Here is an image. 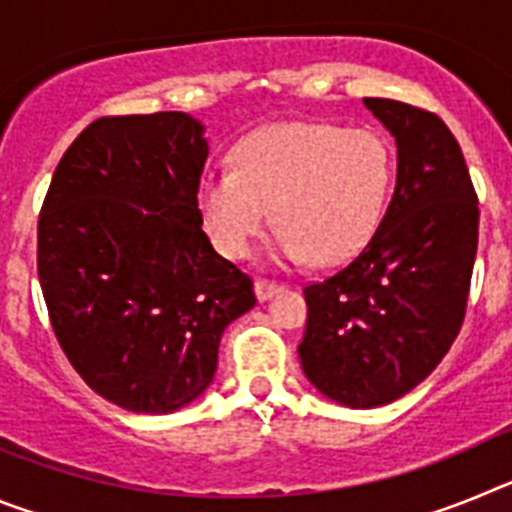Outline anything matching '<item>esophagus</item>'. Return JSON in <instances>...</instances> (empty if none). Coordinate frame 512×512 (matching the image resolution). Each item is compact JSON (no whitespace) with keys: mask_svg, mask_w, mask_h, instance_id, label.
Listing matches in <instances>:
<instances>
[{"mask_svg":"<svg viewBox=\"0 0 512 512\" xmlns=\"http://www.w3.org/2000/svg\"><path fill=\"white\" fill-rule=\"evenodd\" d=\"M253 289H256V297H259V300L264 302V300H271V297L277 295V292H282L284 284L271 282V279H256Z\"/></svg>","mask_w":512,"mask_h":512,"instance_id":"34e87169","label":"esophagus"}]
</instances>
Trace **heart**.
Segmentation results:
<instances>
[{"instance_id":"1","label":"heart","mask_w":512,"mask_h":512,"mask_svg":"<svg viewBox=\"0 0 512 512\" xmlns=\"http://www.w3.org/2000/svg\"><path fill=\"white\" fill-rule=\"evenodd\" d=\"M392 174V148L377 130L279 122L238 143L233 169L207 171L197 200L230 259L251 251L274 207L282 259L338 264L374 233Z\"/></svg>"}]
</instances>
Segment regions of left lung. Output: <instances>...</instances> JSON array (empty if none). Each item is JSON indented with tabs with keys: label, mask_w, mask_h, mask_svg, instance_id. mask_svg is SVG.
Here are the masks:
<instances>
[{
	"label": "left lung",
	"mask_w": 512,
	"mask_h": 512,
	"mask_svg": "<svg viewBox=\"0 0 512 512\" xmlns=\"http://www.w3.org/2000/svg\"><path fill=\"white\" fill-rule=\"evenodd\" d=\"M364 104L397 140V184L354 259L305 284L300 361L325 397L384 405L423 382L467 312L479 207L467 161L446 122L395 99Z\"/></svg>",
	"instance_id": "obj_1"
}]
</instances>
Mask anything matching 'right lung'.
Here are the masks:
<instances>
[{
    "label": "right lung",
    "instance_id": "obj_1",
    "mask_svg": "<svg viewBox=\"0 0 512 512\" xmlns=\"http://www.w3.org/2000/svg\"><path fill=\"white\" fill-rule=\"evenodd\" d=\"M207 143L187 112L99 117L53 171L38 279L53 333L84 382L130 413H174L217 369L253 282L210 246Z\"/></svg>",
    "mask_w": 512,
    "mask_h": 512
}]
</instances>
